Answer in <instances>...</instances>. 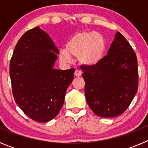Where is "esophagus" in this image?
Instances as JSON below:
<instances>
[{"instance_id":"esophagus-1","label":"esophagus","mask_w":148,"mask_h":148,"mask_svg":"<svg viewBox=\"0 0 148 148\" xmlns=\"http://www.w3.org/2000/svg\"><path fill=\"white\" fill-rule=\"evenodd\" d=\"M81 75H82V73H81L79 70H76L75 71V77H80Z\"/></svg>"}]
</instances>
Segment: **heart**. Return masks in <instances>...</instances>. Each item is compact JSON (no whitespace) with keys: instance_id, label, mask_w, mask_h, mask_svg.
<instances>
[{"instance_id":"1","label":"heart","mask_w":148,"mask_h":148,"mask_svg":"<svg viewBox=\"0 0 148 148\" xmlns=\"http://www.w3.org/2000/svg\"><path fill=\"white\" fill-rule=\"evenodd\" d=\"M107 42L104 35L95 31H81L72 35L65 44V49L59 52L62 62L70 63L78 59L86 66L98 64L104 58Z\"/></svg>"}]
</instances>
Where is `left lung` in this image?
Returning a JSON list of instances; mask_svg holds the SVG:
<instances>
[{
	"label": "left lung",
	"instance_id": "obj_1",
	"mask_svg": "<svg viewBox=\"0 0 148 148\" xmlns=\"http://www.w3.org/2000/svg\"><path fill=\"white\" fill-rule=\"evenodd\" d=\"M81 69L87 102L95 114L112 118L126 110L138 90V64L135 52L120 32L98 64Z\"/></svg>",
	"mask_w": 148,
	"mask_h": 148
}]
</instances>
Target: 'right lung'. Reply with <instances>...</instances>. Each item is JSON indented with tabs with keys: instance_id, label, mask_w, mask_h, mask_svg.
Listing matches in <instances>:
<instances>
[{
	"instance_id": "right-lung-1",
	"label": "right lung",
	"mask_w": 148,
	"mask_h": 148,
	"mask_svg": "<svg viewBox=\"0 0 148 148\" xmlns=\"http://www.w3.org/2000/svg\"><path fill=\"white\" fill-rule=\"evenodd\" d=\"M58 49L47 32L36 27L23 34L10 65L12 94L29 118L47 122L59 113L75 69H54Z\"/></svg>"
}]
</instances>
